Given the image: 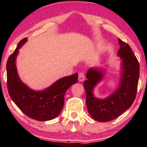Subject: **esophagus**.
Wrapping results in <instances>:
<instances>
[{
  "label": "esophagus",
  "mask_w": 147,
  "mask_h": 147,
  "mask_svg": "<svg viewBox=\"0 0 147 147\" xmlns=\"http://www.w3.org/2000/svg\"><path fill=\"white\" fill-rule=\"evenodd\" d=\"M84 79H85V76H84V72H80L78 74V80L80 81V82H82V81L84 80Z\"/></svg>",
  "instance_id": "34e87169"
}]
</instances>
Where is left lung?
Segmentation results:
<instances>
[{"mask_svg": "<svg viewBox=\"0 0 147 147\" xmlns=\"http://www.w3.org/2000/svg\"><path fill=\"white\" fill-rule=\"evenodd\" d=\"M120 49L118 54L122 59L121 84L116 91L104 100L94 97L93 89L102 78V74L98 69L88 70L87 80L84 81L86 103L89 114L98 122L111 121L131 106L136 99L140 75L138 60L134 56L130 46L118 38Z\"/></svg>", "mask_w": 147, "mask_h": 147, "instance_id": "obj_1", "label": "left lung"}]
</instances>
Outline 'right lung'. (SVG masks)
<instances>
[{
    "label": "right lung",
    "mask_w": 147,
    "mask_h": 147,
    "mask_svg": "<svg viewBox=\"0 0 147 147\" xmlns=\"http://www.w3.org/2000/svg\"><path fill=\"white\" fill-rule=\"evenodd\" d=\"M26 41L27 38L19 42L7 62L8 93L17 107L29 118L38 121L52 120L61 112L65 92L72 84L76 83L78 74L63 78L42 91L29 89L18 78L15 64L19 48Z\"/></svg>",
    "instance_id": "1"
}]
</instances>
